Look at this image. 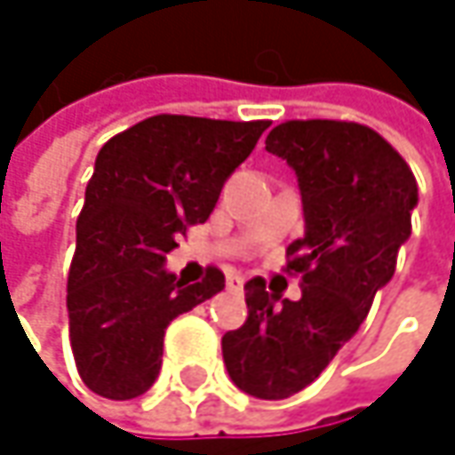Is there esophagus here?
I'll return each mask as SVG.
<instances>
[{"instance_id":"esophagus-1","label":"esophagus","mask_w":455,"mask_h":455,"mask_svg":"<svg viewBox=\"0 0 455 455\" xmlns=\"http://www.w3.org/2000/svg\"><path fill=\"white\" fill-rule=\"evenodd\" d=\"M227 287L231 290V292H239V290L244 287V276H242V274H228Z\"/></svg>"}]
</instances>
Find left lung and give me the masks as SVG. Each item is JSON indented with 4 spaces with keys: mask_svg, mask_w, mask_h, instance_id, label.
I'll return each mask as SVG.
<instances>
[{
    "mask_svg": "<svg viewBox=\"0 0 455 455\" xmlns=\"http://www.w3.org/2000/svg\"><path fill=\"white\" fill-rule=\"evenodd\" d=\"M266 149L298 173L306 236L287 247L303 298L279 300L266 279L244 284L247 321L221 339L231 382L282 401L308 387L358 331L411 236L416 179L398 149L353 121H284Z\"/></svg>",
    "mask_w": 455,
    "mask_h": 455,
    "instance_id": "obj_1",
    "label": "left lung"
}]
</instances>
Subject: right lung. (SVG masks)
<instances>
[{
    "label": "right lung",
    "mask_w": 455,
    "mask_h": 455,
    "mask_svg": "<svg viewBox=\"0 0 455 455\" xmlns=\"http://www.w3.org/2000/svg\"><path fill=\"white\" fill-rule=\"evenodd\" d=\"M268 126L163 113L100 149L68 271L70 347L92 393L110 401L147 393L168 323L224 290L216 266L184 284L163 263L187 228L208 221L224 181Z\"/></svg>",
    "instance_id": "add662e5"
}]
</instances>
